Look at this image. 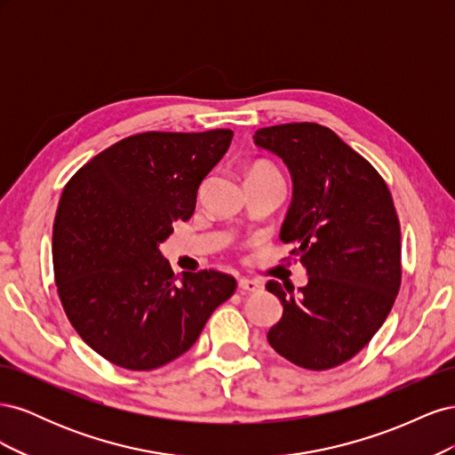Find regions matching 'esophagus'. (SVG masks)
Instances as JSON below:
<instances>
[{"mask_svg": "<svg viewBox=\"0 0 455 455\" xmlns=\"http://www.w3.org/2000/svg\"><path fill=\"white\" fill-rule=\"evenodd\" d=\"M239 288H241V292L251 294V292H259L261 288H264V284L256 279H239Z\"/></svg>", "mask_w": 455, "mask_h": 455, "instance_id": "34e87169", "label": "esophagus"}]
</instances>
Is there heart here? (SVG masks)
Here are the masks:
<instances>
[{"instance_id": "b5f03b06", "label": "heart", "mask_w": 455, "mask_h": 455, "mask_svg": "<svg viewBox=\"0 0 455 455\" xmlns=\"http://www.w3.org/2000/svg\"><path fill=\"white\" fill-rule=\"evenodd\" d=\"M251 178H281L279 169L271 164L269 161H256L249 167V172H246V180H251Z\"/></svg>"}]
</instances>
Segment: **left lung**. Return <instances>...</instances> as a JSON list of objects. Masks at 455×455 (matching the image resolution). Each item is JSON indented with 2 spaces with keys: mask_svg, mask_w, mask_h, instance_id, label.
Listing matches in <instances>:
<instances>
[{
  "mask_svg": "<svg viewBox=\"0 0 455 455\" xmlns=\"http://www.w3.org/2000/svg\"><path fill=\"white\" fill-rule=\"evenodd\" d=\"M254 144L291 169L294 197L281 229L309 281H269L283 319L269 346L307 370H328L359 353L387 319L403 279L401 224L379 172L319 123L258 129Z\"/></svg>",
  "mask_w": 455,
  "mask_h": 455,
  "instance_id": "obj_1",
  "label": "left lung"
}]
</instances>
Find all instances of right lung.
Instances as JSON below:
<instances>
[{"label":"right lung","mask_w":455,"mask_h":455,"mask_svg":"<svg viewBox=\"0 0 455 455\" xmlns=\"http://www.w3.org/2000/svg\"><path fill=\"white\" fill-rule=\"evenodd\" d=\"M233 131L127 136L66 184L52 226V267L68 321L91 349L127 370L186 353L235 292L228 273L178 277L157 244L196 211L203 178Z\"/></svg>","instance_id":"obj_1"}]
</instances>
